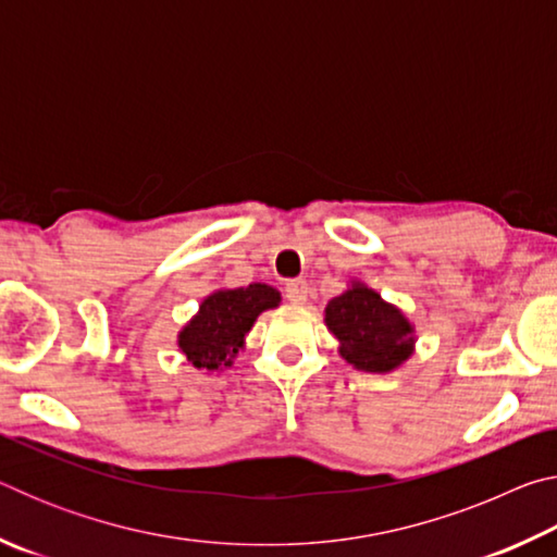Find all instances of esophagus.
I'll return each instance as SVG.
<instances>
[{"label":"esophagus","instance_id":"34e87169","mask_svg":"<svg viewBox=\"0 0 557 557\" xmlns=\"http://www.w3.org/2000/svg\"><path fill=\"white\" fill-rule=\"evenodd\" d=\"M307 292H309V285L305 280H287L285 282V297L289 301H295V305H301V301L307 299Z\"/></svg>","mask_w":557,"mask_h":557}]
</instances>
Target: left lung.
Here are the masks:
<instances>
[{"instance_id":"obj_1","label":"left lung","mask_w":557,"mask_h":557,"mask_svg":"<svg viewBox=\"0 0 557 557\" xmlns=\"http://www.w3.org/2000/svg\"><path fill=\"white\" fill-rule=\"evenodd\" d=\"M326 326L342 344V356L356 369L385 373L410 356L412 326L379 292L354 285L326 305Z\"/></svg>"}]
</instances>
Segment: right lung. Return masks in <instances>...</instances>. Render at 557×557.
I'll use <instances>...</instances> for the list:
<instances>
[{"label": "right lung", "mask_w": 557, "mask_h": 557, "mask_svg": "<svg viewBox=\"0 0 557 557\" xmlns=\"http://www.w3.org/2000/svg\"><path fill=\"white\" fill-rule=\"evenodd\" d=\"M280 292L262 282L206 297L201 312L178 334V348L196 369L219 371L238 354L260 312L277 307Z\"/></svg>", "instance_id": "obj_1"}]
</instances>
